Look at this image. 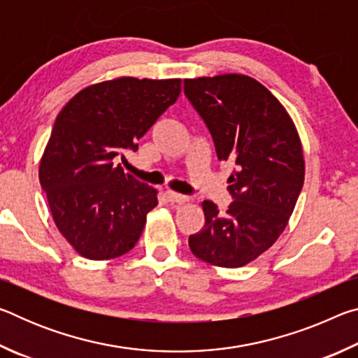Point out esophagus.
Instances as JSON below:
<instances>
[{
  "label": "esophagus",
  "instance_id": "esophagus-1",
  "mask_svg": "<svg viewBox=\"0 0 358 358\" xmlns=\"http://www.w3.org/2000/svg\"><path fill=\"white\" fill-rule=\"evenodd\" d=\"M166 197H167V202L169 203H185L189 201V197L185 196V194H177V192H172V191H167L166 192Z\"/></svg>",
  "mask_w": 358,
  "mask_h": 358
}]
</instances>
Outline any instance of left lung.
<instances>
[{
  "label": "left lung",
  "instance_id": "1",
  "mask_svg": "<svg viewBox=\"0 0 358 358\" xmlns=\"http://www.w3.org/2000/svg\"><path fill=\"white\" fill-rule=\"evenodd\" d=\"M185 96L213 138L220 161H232L220 211L203 201L205 226L189 235L192 254L211 265L243 266L268 250L292 215L305 180L300 137L280 101L240 74L186 78Z\"/></svg>",
  "mask_w": 358,
  "mask_h": 358
}]
</instances>
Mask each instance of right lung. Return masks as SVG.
I'll use <instances>...</instances> for the list:
<instances>
[{"label": "right lung", "mask_w": 358, "mask_h": 358, "mask_svg": "<svg viewBox=\"0 0 358 358\" xmlns=\"http://www.w3.org/2000/svg\"><path fill=\"white\" fill-rule=\"evenodd\" d=\"M181 92L180 78L123 77L92 85L58 113L39 180L63 237L83 257L123 256L141 238L156 189L117 164Z\"/></svg>", "instance_id": "1"}]
</instances>
